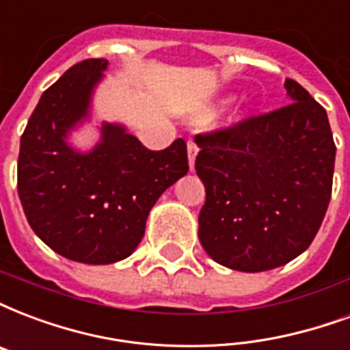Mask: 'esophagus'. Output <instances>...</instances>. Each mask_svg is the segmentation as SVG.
Instances as JSON below:
<instances>
[{
	"label": "esophagus",
	"instance_id": "esophagus-1",
	"mask_svg": "<svg viewBox=\"0 0 350 350\" xmlns=\"http://www.w3.org/2000/svg\"><path fill=\"white\" fill-rule=\"evenodd\" d=\"M199 153V146H197L196 142L190 140L188 142V164H190V170L193 172L196 170V157Z\"/></svg>",
	"mask_w": 350,
	"mask_h": 350
}]
</instances>
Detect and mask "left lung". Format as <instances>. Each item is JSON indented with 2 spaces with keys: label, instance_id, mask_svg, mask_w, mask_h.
<instances>
[{
  "label": "left lung",
  "instance_id": "left-lung-1",
  "mask_svg": "<svg viewBox=\"0 0 350 350\" xmlns=\"http://www.w3.org/2000/svg\"><path fill=\"white\" fill-rule=\"evenodd\" d=\"M290 103L197 135L206 201L199 240L228 269L269 271L310 247L332 193L336 146L327 110L293 79Z\"/></svg>",
  "mask_w": 350,
  "mask_h": 350
}]
</instances>
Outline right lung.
Returning <instances> with one entry per match:
<instances>
[{
  "instance_id": "obj_1",
  "label": "right lung",
  "mask_w": 350,
  "mask_h": 350,
  "mask_svg": "<svg viewBox=\"0 0 350 350\" xmlns=\"http://www.w3.org/2000/svg\"><path fill=\"white\" fill-rule=\"evenodd\" d=\"M107 68L105 59L83 60L49 86L18 157V196L35 234L60 256L94 265L131 256L159 197L188 173L183 138L149 151L120 123H101L86 153L70 146L72 131L90 120Z\"/></svg>"
}]
</instances>
